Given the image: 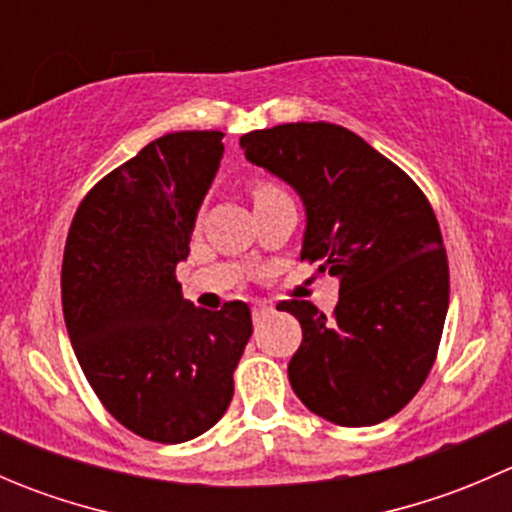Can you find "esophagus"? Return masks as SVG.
Segmentation results:
<instances>
[{
    "instance_id": "esophagus-1",
    "label": "esophagus",
    "mask_w": 512,
    "mask_h": 512,
    "mask_svg": "<svg viewBox=\"0 0 512 512\" xmlns=\"http://www.w3.org/2000/svg\"><path fill=\"white\" fill-rule=\"evenodd\" d=\"M272 312H275V307H272V304H267V302H257L255 307H252V319H255V322H262V319L270 317Z\"/></svg>"
}]
</instances>
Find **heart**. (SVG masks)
<instances>
[{
  "instance_id": "b5f03b06",
  "label": "heart",
  "mask_w": 512,
  "mask_h": 512,
  "mask_svg": "<svg viewBox=\"0 0 512 512\" xmlns=\"http://www.w3.org/2000/svg\"><path fill=\"white\" fill-rule=\"evenodd\" d=\"M270 193H275V188H272V185H257V188H255V200L257 198H265V195H270Z\"/></svg>"
}]
</instances>
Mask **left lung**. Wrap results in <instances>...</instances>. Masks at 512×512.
<instances>
[{
	"label": "left lung",
	"mask_w": 512,
	"mask_h": 512,
	"mask_svg": "<svg viewBox=\"0 0 512 512\" xmlns=\"http://www.w3.org/2000/svg\"><path fill=\"white\" fill-rule=\"evenodd\" d=\"M240 146L302 198V260L339 277L332 317L304 299L277 304L302 324L287 366L294 394L339 426L399 414L431 371L448 312V260L426 195L334 123L262 128Z\"/></svg>",
	"instance_id": "8db88e82"
}]
</instances>
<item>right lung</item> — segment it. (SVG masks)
I'll use <instances>...</instances> for the list:
<instances>
[{
  "label": "right lung",
  "mask_w": 512,
  "mask_h": 512,
  "mask_svg": "<svg viewBox=\"0 0 512 512\" xmlns=\"http://www.w3.org/2000/svg\"><path fill=\"white\" fill-rule=\"evenodd\" d=\"M220 131L165 133L81 200L61 265L71 347L128 431L183 443L223 418L252 334L250 307L183 297L175 267L223 158Z\"/></svg>",
  "instance_id": "add662e5"
}]
</instances>
